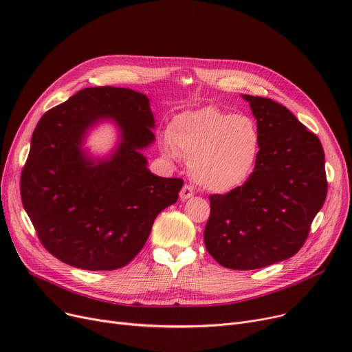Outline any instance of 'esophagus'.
Masks as SVG:
<instances>
[{
  "label": "esophagus",
  "instance_id": "34e87169",
  "mask_svg": "<svg viewBox=\"0 0 352 352\" xmlns=\"http://www.w3.org/2000/svg\"><path fill=\"white\" fill-rule=\"evenodd\" d=\"M191 197H194V190H192V187L184 186V187L181 188V191H179V198H181L182 201H186V199H188V198H191Z\"/></svg>",
  "mask_w": 352,
  "mask_h": 352
}]
</instances>
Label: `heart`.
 <instances>
[{"instance_id":"obj_1","label":"heart","mask_w":352,"mask_h":352,"mask_svg":"<svg viewBox=\"0 0 352 352\" xmlns=\"http://www.w3.org/2000/svg\"><path fill=\"white\" fill-rule=\"evenodd\" d=\"M261 148L254 118L207 105L174 117L164 137L162 151L190 161L191 174L211 192H231L250 179Z\"/></svg>"}]
</instances>
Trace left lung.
<instances>
[{
	"instance_id": "1",
	"label": "left lung",
	"mask_w": 352,
	"mask_h": 352,
	"mask_svg": "<svg viewBox=\"0 0 352 352\" xmlns=\"http://www.w3.org/2000/svg\"><path fill=\"white\" fill-rule=\"evenodd\" d=\"M243 98L260 128V155L243 187L210 197L204 243L223 267L256 270L288 260L304 245L327 197L325 155L318 137L288 108Z\"/></svg>"
}]
</instances>
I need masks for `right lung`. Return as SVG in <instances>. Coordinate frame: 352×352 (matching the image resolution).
<instances>
[{"instance_id": "obj_1", "label": "right lung", "mask_w": 352, "mask_h": 352, "mask_svg": "<svg viewBox=\"0 0 352 352\" xmlns=\"http://www.w3.org/2000/svg\"><path fill=\"white\" fill-rule=\"evenodd\" d=\"M109 120L119 141L92 156L85 140ZM154 114L142 92L91 87L41 117L21 174V198L41 244L60 261L88 271L126 265L150 236L154 219L178 199L181 178L148 170Z\"/></svg>"}]
</instances>
